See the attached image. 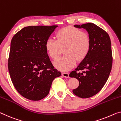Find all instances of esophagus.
Wrapping results in <instances>:
<instances>
[{
  "label": "esophagus",
  "mask_w": 121,
  "mask_h": 121,
  "mask_svg": "<svg viewBox=\"0 0 121 121\" xmlns=\"http://www.w3.org/2000/svg\"><path fill=\"white\" fill-rule=\"evenodd\" d=\"M62 75L63 77H64L65 78L69 77V73H67V72H63V73H62Z\"/></svg>",
  "instance_id": "obj_1"
}]
</instances>
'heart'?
I'll return each mask as SVG.
<instances>
[{
  "instance_id": "b5f03b06",
  "label": "heart",
  "mask_w": 121,
  "mask_h": 121,
  "mask_svg": "<svg viewBox=\"0 0 121 121\" xmlns=\"http://www.w3.org/2000/svg\"><path fill=\"white\" fill-rule=\"evenodd\" d=\"M56 39H48L45 48L53 59L58 58L64 49L65 55L53 62L56 68L62 71L71 69L76 60L82 61L90 49L91 40L88 33L75 27L68 26L60 30L56 35Z\"/></svg>"
}]
</instances>
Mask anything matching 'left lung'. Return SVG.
<instances>
[{"label": "left lung", "instance_id": "8db88e82", "mask_svg": "<svg viewBox=\"0 0 121 121\" xmlns=\"http://www.w3.org/2000/svg\"><path fill=\"white\" fill-rule=\"evenodd\" d=\"M85 29L91 40L88 54L69 76L78 80L79 84L72 92L77 96L86 98L100 91L108 79L112 64L110 37L101 27L91 23L75 25Z\"/></svg>", "mask_w": 121, "mask_h": 121}]
</instances>
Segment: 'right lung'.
<instances>
[{"label":"right lung","instance_id":"add662e5","mask_svg":"<svg viewBox=\"0 0 121 121\" xmlns=\"http://www.w3.org/2000/svg\"><path fill=\"white\" fill-rule=\"evenodd\" d=\"M57 25L29 26L11 40L8 69L14 88L22 96L39 101L49 94L53 80L61 75L54 68L45 48Z\"/></svg>","mask_w":121,"mask_h":121}]
</instances>
